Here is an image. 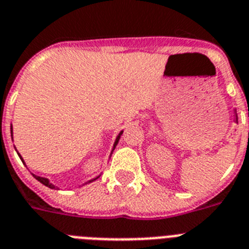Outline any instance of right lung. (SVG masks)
I'll return each instance as SVG.
<instances>
[{
	"label": "right lung",
	"mask_w": 249,
	"mask_h": 249,
	"mask_svg": "<svg viewBox=\"0 0 249 249\" xmlns=\"http://www.w3.org/2000/svg\"><path fill=\"white\" fill-rule=\"evenodd\" d=\"M10 129H11V137H13V125H11V128H10ZM123 131H124V130H121L120 133H119V135H118V137H116V139H115V142H114V147H112V151H111V153L114 152L115 147H116V144H118V143H119V139H120L121 134H123ZM18 155H19V153H18ZM19 157H20V160H21V161H23V163H25V162H24L23 157L20 156V155H19ZM33 177L36 178V179H37V180L39 181V183H42V184H43V185H46V187L51 188V189H58V188L56 187V185H53V184H52L51 181L48 180L47 178H43V177H38V175H34V174H33ZM98 178H100V175H98V177H96V178H93V179H90V180L86 181V183L83 184V185H86V184H88V183H92V181L97 180V179H98Z\"/></svg>",
	"instance_id": "add662e5"
}]
</instances>
